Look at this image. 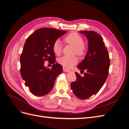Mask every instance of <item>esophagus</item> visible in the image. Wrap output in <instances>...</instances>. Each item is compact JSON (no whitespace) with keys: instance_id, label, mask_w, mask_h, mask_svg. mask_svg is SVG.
I'll list each match as a JSON object with an SVG mask.
<instances>
[{"instance_id":"1","label":"esophagus","mask_w":129,"mask_h":129,"mask_svg":"<svg viewBox=\"0 0 129 129\" xmlns=\"http://www.w3.org/2000/svg\"><path fill=\"white\" fill-rule=\"evenodd\" d=\"M63 71L64 72H68L70 71V70L68 69H67V68H65V67H63Z\"/></svg>"}]
</instances>
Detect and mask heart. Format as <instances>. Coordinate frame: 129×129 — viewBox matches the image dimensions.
I'll use <instances>...</instances> for the list:
<instances>
[{
  "label": "heart",
  "instance_id": "b5f03b06",
  "mask_svg": "<svg viewBox=\"0 0 129 129\" xmlns=\"http://www.w3.org/2000/svg\"><path fill=\"white\" fill-rule=\"evenodd\" d=\"M65 41L68 44L74 47L73 53L78 55H84L86 51V48L84 45V40L81 36L75 32H73L66 37L64 39ZM53 50L56 55H59L62 51V45L59 39H57L54 42L53 45ZM79 58L76 56H63L58 58V63L64 67L71 68L77 64Z\"/></svg>",
  "mask_w": 129,
  "mask_h": 129
}]
</instances>
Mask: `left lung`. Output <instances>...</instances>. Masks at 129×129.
Listing matches in <instances>:
<instances>
[{
	"instance_id": "8db88e82",
	"label": "left lung",
	"mask_w": 129,
	"mask_h": 129,
	"mask_svg": "<svg viewBox=\"0 0 129 129\" xmlns=\"http://www.w3.org/2000/svg\"><path fill=\"white\" fill-rule=\"evenodd\" d=\"M88 41V53L84 60L77 66L81 71L86 70L84 76L75 72L76 80L71 83L74 95L85 100L96 94L102 87L109 74L110 58L103 39L94 31L82 30Z\"/></svg>"
}]
</instances>
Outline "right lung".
Instances as JSON below:
<instances>
[{"label": "right lung", "mask_w": 129, "mask_h": 129, "mask_svg": "<svg viewBox=\"0 0 129 129\" xmlns=\"http://www.w3.org/2000/svg\"><path fill=\"white\" fill-rule=\"evenodd\" d=\"M67 32L53 28H41L27 39L20 55V74L25 84L33 95H46L53 89L57 76L63 71L55 63L53 45L56 40ZM48 60L53 65L51 70L44 66Z\"/></svg>", "instance_id": "1"}]
</instances>
